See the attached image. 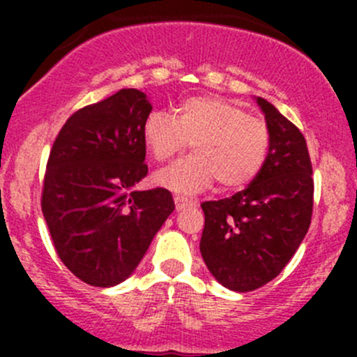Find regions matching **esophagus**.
Instances as JSON below:
<instances>
[{
  "mask_svg": "<svg viewBox=\"0 0 357 357\" xmlns=\"http://www.w3.org/2000/svg\"><path fill=\"white\" fill-rule=\"evenodd\" d=\"M174 204H176V208H178V211H181V208L193 205V202L190 199H186V197H183V195H174Z\"/></svg>",
  "mask_w": 357,
  "mask_h": 357,
  "instance_id": "obj_1",
  "label": "esophagus"
}]
</instances>
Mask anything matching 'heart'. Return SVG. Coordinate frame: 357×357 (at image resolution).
<instances>
[{"mask_svg": "<svg viewBox=\"0 0 357 357\" xmlns=\"http://www.w3.org/2000/svg\"><path fill=\"white\" fill-rule=\"evenodd\" d=\"M143 139L158 162L193 143L188 155L155 174V183L179 193H197L218 179L226 190L248 185L268 157L269 128L262 119L219 96L185 100L174 115L155 110L145 119Z\"/></svg>", "mask_w": 357, "mask_h": 357, "instance_id": "b5f03b06", "label": "heart"}]
</instances>
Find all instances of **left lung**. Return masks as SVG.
Segmentation results:
<instances>
[{
	"instance_id": "8db88e82",
	"label": "left lung",
	"mask_w": 357,
	"mask_h": 357,
	"mask_svg": "<svg viewBox=\"0 0 357 357\" xmlns=\"http://www.w3.org/2000/svg\"><path fill=\"white\" fill-rule=\"evenodd\" d=\"M269 152L254 181L229 199L202 204L200 252L221 285L252 291L283 271L311 225L314 179L305 138L264 98Z\"/></svg>"
}]
</instances>
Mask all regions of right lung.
I'll list each match as a JSON object with an SVG mask.
<instances>
[{"label": "right lung", "mask_w": 357, "mask_h": 357, "mask_svg": "<svg viewBox=\"0 0 357 357\" xmlns=\"http://www.w3.org/2000/svg\"><path fill=\"white\" fill-rule=\"evenodd\" d=\"M145 93L121 89L67 119L50 150L43 215L60 261L81 282H124L174 211L169 190H135L149 172Z\"/></svg>", "instance_id": "1"}]
</instances>
